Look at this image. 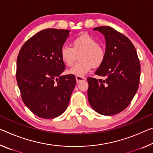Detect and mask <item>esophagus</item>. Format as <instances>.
Wrapping results in <instances>:
<instances>
[{
	"instance_id": "obj_1",
	"label": "esophagus",
	"mask_w": 153,
	"mask_h": 153,
	"mask_svg": "<svg viewBox=\"0 0 153 153\" xmlns=\"http://www.w3.org/2000/svg\"><path fill=\"white\" fill-rule=\"evenodd\" d=\"M76 79L77 83H79V82H81L82 81L86 80V77H82V76H76Z\"/></svg>"
}]
</instances>
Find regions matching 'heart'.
<instances>
[{
  "instance_id": "1",
  "label": "heart",
  "mask_w": 153,
  "mask_h": 153,
  "mask_svg": "<svg viewBox=\"0 0 153 153\" xmlns=\"http://www.w3.org/2000/svg\"><path fill=\"white\" fill-rule=\"evenodd\" d=\"M77 56L79 60L68 73L76 76H83L93 67H98L101 65L105 60V52L95 39L84 34L73 40L72 47L63 45L60 51V59L67 66H71L77 59Z\"/></svg>"
}]
</instances>
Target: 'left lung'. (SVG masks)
Segmentation results:
<instances>
[{
  "instance_id": "1",
  "label": "left lung",
  "mask_w": 153,
  "mask_h": 153,
  "mask_svg": "<svg viewBox=\"0 0 153 153\" xmlns=\"http://www.w3.org/2000/svg\"><path fill=\"white\" fill-rule=\"evenodd\" d=\"M102 33L105 40V57L95 71L105 78L88 77V99L100 114L112 116L127 108L137 93L140 63L131 42L110 26L93 29Z\"/></svg>"
}]
</instances>
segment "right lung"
I'll use <instances>...</instances> for the list:
<instances>
[{"label":"right lung","instance_id":"1","mask_svg":"<svg viewBox=\"0 0 153 153\" xmlns=\"http://www.w3.org/2000/svg\"><path fill=\"white\" fill-rule=\"evenodd\" d=\"M70 30H41L23 45L17 59L16 79L23 102L36 116L54 118L66 110L76 86L74 75L61 74L60 51Z\"/></svg>","mask_w":153,"mask_h":153}]
</instances>
